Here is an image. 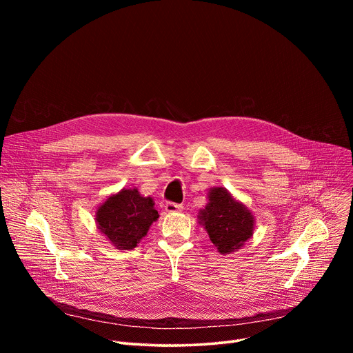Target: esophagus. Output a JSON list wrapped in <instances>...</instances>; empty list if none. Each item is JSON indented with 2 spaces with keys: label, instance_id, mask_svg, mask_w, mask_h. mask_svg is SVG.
<instances>
[{
  "label": "esophagus",
  "instance_id": "esophagus-1",
  "mask_svg": "<svg viewBox=\"0 0 353 353\" xmlns=\"http://www.w3.org/2000/svg\"><path fill=\"white\" fill-rule=\"evenodd\" d=\"M183 210V207L180 204H174V203H168L165 205V211L168 214H176V212H180Z\"/></svg>",
  "mask_w": 353,
  "mask_h": 353
}]
</instances>
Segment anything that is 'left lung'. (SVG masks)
Masks as SVG:
<instances>
[{"label":"left lung","mask_w":353,"mask_h":353,"mask_svg":"<svg viewBox=\"0 0 353 353\" xmlns=\"http://www.w3.org/2000/svg\"><path fill=\"white\" fill-rule=\"evenodd\" d=\"M207 201L198 212V223L204 226L221 254H232L253 237L256 218L225 187H211Z\"/></svg>","instance_id":"8db88e82"}]
</instances>
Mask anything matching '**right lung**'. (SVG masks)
<instances>
[{"label":"right lung","instance_id":"1","mask_svg":"<svg viewBox=\"0 0 353 353\" xmlns=\"http://www.w3.org/2000/svg\"><path fill=\"white\" fill-rule=\"evenodd\" d=\"M158 218L152 196L125 187L109 195L94 211L96 228L117 250L135 248Z\"/></svg>","mask_w":353,"mask_h":353}]
</instances>
